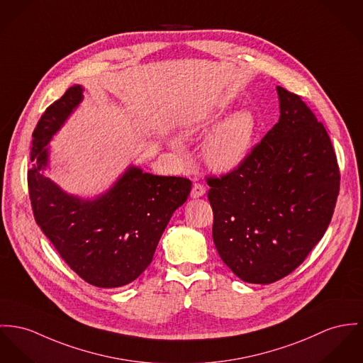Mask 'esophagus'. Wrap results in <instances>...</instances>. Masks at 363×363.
Masks as SVG:
<instances>
[{
  "label": "esophagus",
  "mask_w": 363,
  "mask_h": 363,
  "mask_svg": "<svg viewBox=\"0 0 363 363\" xmlns=\"http://www.w3.org/2000/svg\"><path fill=\"white\" fill-rule=\"evenodd\" d=\"M204 194H206V188L201 184H194V188H192V192H191V196L194 199L201 197Z\"/></svg>",
  "instance_id": "obj_1"
}]
</instances>
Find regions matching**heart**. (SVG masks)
Segmentation results:
<instances>
[{
    "label": "heart",
    "mask_w": 363,
    "mask_h": 363,
    "mask_svg": "<svg viewBox=\"0 0 363 363\" xmlns=\"http://www.w3.org/2000/svg\"><path fill=\"white\" fill-rule=\"evenodd\" d=\"M217 123L213 117L201 125L200 133H207ZM257 133L254 113L242 109L232 113L214 130L204 145V159L216 171H229L238 167L249 155Z\"/></svg>",
    "instance_id": "obj_1"
}]
</instances>
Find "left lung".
Here are the masks:
<instances>
[{
  "label": "left lung",
  "instance_id": "8db88e82",
  "mask_svg": "<svg viewBox=\"0 0 363 363\" xmlns=\"http://www.w3.org/2000/svg\"><path fill=\"white\" fill-rule=\"evenodd\" d=\"M279 121L247 157L207 177L213 240L223 262L247 283L291 274L323 238L340 192V169L323 124L281 86Z\"/></svg>",
  "mask_w": 363,
  "mask_h": 363
}]
</instances>
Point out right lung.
I'll return each mask as SVG.
<instances>
[{"mask_svg": "<svg viewBox=\"0 0 363 363\" xmlns=\"http://www.w3.org/2000/svg\"><path fill=\"white\" fill-rule=\"evenodd\" d=\"M83 101V86H70L41 116L30 150L28 196L35 223L63 261L86 283L120 287L149 267L172 213L192 182L127 168L112 188L94 200L67 195L43 174L48 142Z\"/></svg>", "mask_w": 363, "mask_h": 363, "instance_id": "obj_1", "label": "right lung"}]
</instances>
